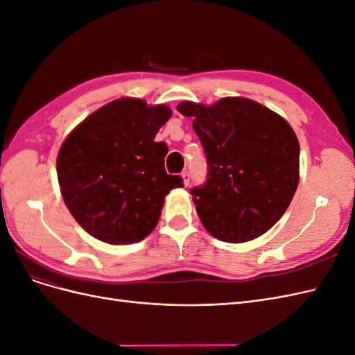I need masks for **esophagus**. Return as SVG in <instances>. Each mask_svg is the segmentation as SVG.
<instances>
[{"label":"esophagus","instance_id":"obj_1","mask_svg":"<svg viewBox=\"0 0 355 355\" xmlns=\"http://www.w3.org/2000/svg\"><path fill=\"white\" fill-rule=\"evenodd\" d=\"M182 178H184V185L185 187H188L189 185V182H191V175H189V171H184V173H182Z\"/></svg>","mask_w":355,"mask_h":355}]
</instances>
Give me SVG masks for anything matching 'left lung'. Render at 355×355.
<instances>
[{
    "label": "left lung",
    "instance_id": "8db88e82",
    "mask_svg": "<svg viewBox=\"0 0 355 355\" xmlns=\"http://www.w3.org/2000/svg\"><path fill=\"white\" fill-rule=\"evenodd\" d=\"M207 159V179L189 192L214 237L244 243L280 219L299 182V142L280 115L244 98L211 106L184 102Z\"/></svg>",
    "mask_w": 355,
    "mask_h": 355
}]
</instances>
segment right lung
<instances>
[{"mask_svg": "<svg viewBox=\"0 0 355 355\" xmlns=\"http://www.w3.org/2000/svg\"><path fill=\"white\" fill-rule=\"evenodd\" d=\"M171 111L118 99L75 128L58 155L67 207L94 239L110 244L144 240L159 219L164 197L184 179L167 175V145L155 142Z\"/></svg>", "mask_w": 355, "mask_h": 355, "instance_id": "obj_1", "label": "right lung"}]
</instances>
